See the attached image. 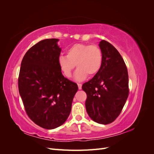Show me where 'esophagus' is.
<instances>
[{
	"label": "esophagus",
	"mask_w": 154,
	"mask_h": 154,
	"mask_svg": "<svg viewBox=\"0 0 154 154\" xmlns=\"http://www.w3.org/2000/svg\"><path fill=\"white\" fill-rule=\"evenodd\" d=\"M78 88L79 89H82V83H78Z\"/></svg>",
	"instance_id": "obj_1"
}]
</instances>
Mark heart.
<instances>
[{
	"instance_id": "b5f03b06",
	"label": "heart",
	"mask_w": 154,
	"mask_h": 154,
	"mask_svg": "<svg viewBox=\"0 0 154 154\" xmlns=\"http://www.w3.org/2000/svg\"><path fill=\"white\" fill-rule=\"evenodd\" d=\"M78 67L74 78L82 81L89 76L98 72L103 64V53L97 45L76 44L67 51V56L60 55L58 65L60 71L66 78H70L74 67Z\"/></svg>"
}]
</instances>
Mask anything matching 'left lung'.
I'll return each mask as SVG.
<instances>
[{
    "mask_svg": "<svg viewBox=\"0 0 154 154\" xmlns=\"http://www.w3.org/2000/svg\"><path fill=\"white\" fill-rule=\"evenodd\" d=\"M100 48L103 53L100 71L83 83L87 94V114L95 122L106 125L117 118L129 94L128 74L122 56L114 46L102 40Z\"/></svg>",
    "mask_w": 154,
    "mask_h": 154,
    "instance_id": "left-lung-1",
    "label": "left lung"
}]
</instances>
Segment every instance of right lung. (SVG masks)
I'll return each mask as SVG.
<instances>
[{"label":"right lung","mask_w":154,"mask_h":154,"mask_svg":"<svg viewBox=\"0 0 154 154\" xmlns=\"http://www.w3.org/2000/svg\"><path fill=\"white\" fill-rule=\"evenodd\" d=\"M58 39L40 41L27 51L21 62L18 91L26 114L37 125L54 129L63 125L71 110L78 87L65 78L58 65Z\"/></svg>","instance_id":"add662e5"}]
</instances>
